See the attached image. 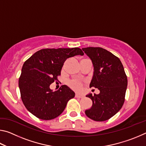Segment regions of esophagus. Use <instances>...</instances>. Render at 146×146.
I'll use <instances>...</instances> for the list:
<instances>
[{
	"label": "esophagus",
	"mask_w": 146,
	"mask_h": 146,
	"mask_svg": "<svg viewBox=\"0 0 146 146\" xmlns=\"http://www.w3.org/2000/svg\"><path fill=\"white\" fill-rule=\"evenodd\" d=\"M75 97L82 98V97H84V95H79V94H76V95H75Z\"/></svg>",
	"instance_id": "obj_1"
}]
</instances>
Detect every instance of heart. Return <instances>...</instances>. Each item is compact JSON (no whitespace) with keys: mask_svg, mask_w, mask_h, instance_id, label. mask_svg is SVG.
<instances>
[{"mask_svg":"<svg viewBox=\"0 0 146 146\" xmlns=\"http://www.w3.org/2000/svg\"><path fill=\"white\" fill-rule=\"evenodd\" d=\"M69 85H70L71 88H73L74 90H80L81 87H82V82H80V80H76V79H74V80H71L69 82Z\"/></svg>","mask_w":146,"mask_h":146,"instance_id":"1","label":"heart"}]
</instances>
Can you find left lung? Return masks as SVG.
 <instances>
[{
  "instance_id": "1",
  "label": "left lung",
  "mask_w": 146,
  "mask_h": 146,
  "mask_svg": "<svg viewBox=\"0 0 146 146\" xmlns=\"http://www.w3.org/2000/svg\"><path fill=\"white\" fill-rule=\"evenodd\" d=\"M92 62L93 75L90 87L99 90L100 93H89L93 105L85 111L86 116L95 121H105L122 108L125 100L127 79L120 59L99 47L82 49Z\"/></svg>"
}]
</instances>
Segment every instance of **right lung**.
<instances>
[{
    "label": "right lung",
    "instance_id": "1",
    "mask_svg": "<svg viewBox=\"0 0 146 146\" xmlns=\"http://www.w3.org/2000/svg\"><path fill=\"white\" fill-rule=\"evenodd\" d=\"M79 55H84V52L78 48L42 49L24 62L19 87L23 102L29 112L48 120L64 111L75 92L66 85L55 91L49 86L57 80L66 59Z\"/></svg>",
    "mask_w": 146,
    "mask_h": 146
}]
</instances>
